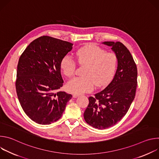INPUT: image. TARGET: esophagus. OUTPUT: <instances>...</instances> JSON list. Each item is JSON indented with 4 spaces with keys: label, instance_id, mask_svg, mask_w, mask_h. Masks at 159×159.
<instances>
[{
    "label": "esophagus",
    "instance_id": "esophagus-1",
    "mask_svg": "<svg viewBox=\"0 0 159 159\" xmlns=\"http://www.w3.org/2000/svg\"><path fill=\"white\" fill-rule=\"evenodd\" d=\"M79 95L77 94H73V97H74V98H77V97H79Z\"/></svg>",
    "mask_w": 159,
    "mask_h": 159
}]
</instances>
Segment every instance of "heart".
<instances>
[{
  "label": "heart",
  "instance_id": "heart-1",
  "mask_svg": "<svg viewBox=\"0 0 159 159\" xmlns=\"http://www.w3.org/2000/svg\"><path fill=\"white\" fill-rule=\"evenodd\" d=\"M75 56L79 63L87 65V66L84 73L85 77L74 78L66 84V89L70 93L80 94L92 91L96 85L104 86L115 72L116 55L112 52H105L95 45L79 49ZM60 68L65 76L71 77L75 74L76 63L70 56L66 55L61 60Z\"/></svg>",
  "mask_w": 159,
  "mask_h": 159
}]
</instances>
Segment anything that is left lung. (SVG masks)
<instances>
[{
    "label": "left lung",
    "mask_w": 159,
    "mask_h": 159,
    "mask_svg": "<svg viewBox=\"0 0 159 159\" xmlns=\"http://www.w3.org/2000/svg\"><path fill=\"white\" fill-rule=\"evenodd\" d=\"M115 52L117 70L111 82L102 91L89 97V103L84 113L87 123L104 129L118 123L126 114L134 100L137 86V68L125 45L117 41L102 43Z\"/></svg>",
    "instance_id": "1"
}]
</instances>
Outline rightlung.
Here are the masks:
<instances>
[{
    "label": "right lung",
    "instance_id": "add662e5",
    "mask_svg": "<svg viewBox=\"0 0 159 159\" xmlns=\"http://www.w3.org/2000/svg\"><path fill=\"white\" fill-rule=\"evenodd\" d=\"M73 44L50 36L33 41L20 55L17 69L16 89L26 115L40 125H50L62 116L72 98L64 91L61 59L72 50Z\"/></svg>",
    "mask_w": 159,
    "mask_h": 159
}]
</instances>
